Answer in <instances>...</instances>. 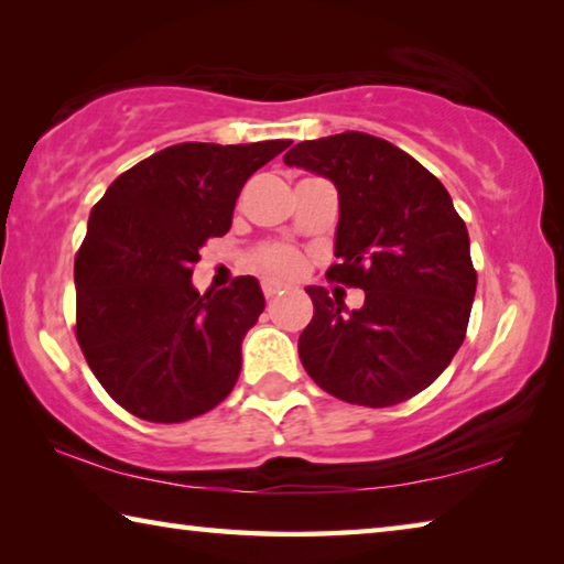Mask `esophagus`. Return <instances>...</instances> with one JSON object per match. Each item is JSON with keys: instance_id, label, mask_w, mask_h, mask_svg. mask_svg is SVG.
Segmentation results:
<instances>
[{"instance_id": "34e87169", "label": "esophagus", "mask_w": 564, "mask_h": 564, "mask_svg": "<svg viewBox=\"0 0 564 564\" xmlns=\"http://www.w3.org/2000/svg\"><path fill=\"white\" fill-rule=\"evenodd\" d=\"M283 293V285L281 283H275V281H263V295L265 299H275V295H281Z\"/></svg>"}]
</instances>
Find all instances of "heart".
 I'll return each mask as SVG.
<instances>
[{"instance_id": "1", "label": "heart", "mask_w": 564, "mask_h": 564, "mask_svg": "<svg viewBox=\"0 0 564 564\" xmlns=\"http://www.w3.org/2000/svg\"><path fill=\"white\" fill-rule=\"evenodd\" d=\"M261 269L275 279H293L303 269V256L291 246H265L259 253Z\"/></svg>"}]
</instances>
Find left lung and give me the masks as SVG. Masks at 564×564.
Segmentation results:
<instances>
[{
    "instance_id": "1",
    "label": "left lung",
    "mask_w": 564,
    "mask_h": 564,
    "mask_svg": "<svg viewBox=\"0 0 564 564\" xmlns=\"http://www.w3.org/2000/svg\"><path fill=\"white\" fill-rule=\"evenodd\" d=\"M283 161L336 186L338 263L326 275L366 291V303L348 311L321 285L305 289L313 301L299 338L305 373L346 403H403L465 340L477 273L463 218L431 171L370 133L301 141Z\"/></svg>"
}]
</instances>
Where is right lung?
Segmentation results:
<instances>
[{"label": "right lung", "mask_w": 564, "mask_h": 564, "mask_svg": "<svg viewBox=\"0 0 564 564\" xmlns=\"http://www.w3.org/2000/svg\"><path fill=\"white\" fill-rule=\"evenodd\" d=\"M291 141L169 147L113 181L74 261L76 340L104 390L141 420L184 423L231 393L263 313L253 275L198 293L191 265L234 221L248 178Z\"/></svg>", "instance_id": "1"}]
</instances>
